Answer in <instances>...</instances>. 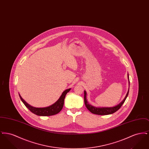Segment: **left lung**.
<instances>
[{"instance_id": "1", "label": "left lung", "mask_w": 149, "mask_h": 149, "mask_svg": "<svg viewBox=\"0 0 149 149\" xmlns=\"http://www.w3.org/2000/svg\"><path fill=\"white\" fill-rule=\"evenodd\" d=\"M128 79V84H129V88H130V80H129V75L128 74H127ZM129 88L128 90L127 93L125 97L123 100L117 104L116 106L112 107H96L92 106L91 104H89L86 98V92L84 91V103H85V106L87 108V109L93 114H98V115H108V114H111L117 111L120 108V107L122 106V104L124 103L125 100L127 98L128 95V92H129Z\"/></svg>"}]
</instances>
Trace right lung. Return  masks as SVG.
I'll return each instance as SVG.
<instances>
[{
    "mask_svg": "<svg viewBox=\"0 0 149 149\" xmlns=\"http://www.w3.org/2000/svg\"><path fill=\"white\" fill-rule=\"evenodd\" d=\"M70 89L71 88H69L63 92L59 99H58L55 103H54L50 106L43 108H36L31 106L22 98L19 94V95L22 102L31 112L40 116H50L56 114L61 111L64 106V99L65 98V96L66 94L70 91Z\"/></svg>",
    "mask_w": 149,
    "mask_h": 149,
    "instance_id": "1",
    "label": "right lung"
}]
</instances>
